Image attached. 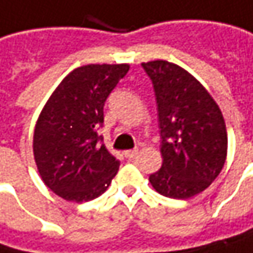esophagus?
Segmentation results:
<instances>
[{"label": "esophagus", "instance_id": "esophagus-1", "mask_svg": "<svg viewBox=\"0 0 253 253\" xmlns=\"http://www.w3.org/2000/svg\"><path fill=\"white\" fill-rule=\"evenodd\" d=\"M125 156H126L127 159H134L137 156V150H126Z\"/></svg>", "mask_w": 253, "mask_h": 253}]
</instances>
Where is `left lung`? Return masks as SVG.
I'll return each mask as SVG.
<instances>
[{
    "instance_id": "1",
    "label": "left lung",
    "mask_w": 253,
    "mask_h": 253,
    "mask_svg": "<svg viewBox=\"0 0 253 253\" xmlns=\"http://www.w3.org/2000/svg\"><path fill=\"white\" fill-rule=\"evenodd\" d=\"M142 66L155 89L164 159L150 184L165 197L190 198L204 191L224 165V119L206 88L181 66L167 60Z\"/></svg>"
}]
</instances>
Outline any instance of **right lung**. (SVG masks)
Masks as SVG:
<instances>
[{
    "instance_id": "1",
    "label": "right lung",
    "mask_w": 253,
    "mask_h": 253,
    "mask_svg": "<svg viewBox=\"0 0 253 253\" xmlns=\"http://www.w3.org/2000/svg\"><path fill=\"white\" fill-rule=\"evenodd\" d=\"M128 65H85L74 69L42 110L33 152L43 182L59 197L85 203L108 188L120 162L107 150L98 128L104 104Z\"/></svg>"
}]
</instances>
